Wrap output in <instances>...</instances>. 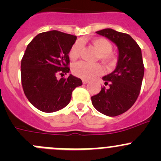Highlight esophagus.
Segmentation results:
<instances>
[{"label": "esophagus", "mask_w": 161, "mask_h": 161, "mask_svg": "<svg viewBox=\"0 0 161 161\" xmlns=\"http://www.w3.org/2000/svg\"><path fill=\"white\" fill-rule=\"evenodd\" d=\"M82 82H83V84H87L89 82V80H87V79H82Z\"/></svg>", "instance_id": "esophagus-1"}]
</instances>
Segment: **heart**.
I'll list each match as a JSON object with an SVG mask.
<instances>
[{"label": "heart", "instance_id": "heart-1", "mask_svg": "<svg viewBox=\"0 0 161 161\" xmlns=\"http://www.w3.org/2000/svg\"><path fill=\"white\" fill-rule=\"evenodd\" d=\"M83 40H78L71 46L69 56L71 61H75L80 57L82 51ZM91 45L98 52L97 58L100 59L105 65L111 67L114 64L116 57L112 52L113 45L109 40L104 38H97L91 41ZM103 71L101 65L98 63H88L79 61L72 66V72L75 75L84 79H92L100 75Z\"/></svg>", "mask_w": 161, "mask_h": 161}]
</instances>
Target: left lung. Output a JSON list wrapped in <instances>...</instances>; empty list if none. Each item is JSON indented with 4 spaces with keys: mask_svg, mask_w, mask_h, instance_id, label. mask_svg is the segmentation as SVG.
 Segmentation results:
<instances>
[{
    "mask_svg": "<svg viewBox=\"0 0 161 161\" xmlns=\"http://www.w3.org/2000/svg\"><path fill=\"white\" fill-rule=\"evenodd\" d=\"M118 46V61L115 70L103 76L105 86L98 94L91 97L94 108L111 117L127 111L137 100L144 75L142 51L138 43L127 33L112 29L97 31Z\"/></svg>",
    "mask_w": 161,
    "mask_h": 161,
    "instance_id": "8db88e82",
    "label": "left lung"
}]
</instances>
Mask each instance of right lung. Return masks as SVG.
Returning <instances> with one entry per match:
<instances>
[{
    "instance_id": "1",
    "label": "right lung",
    "mask_w": 161,
    "mask_h": 161,
    "mask_svg": "<svg viewBox=\"0 0 161 161\" xmlns=\"http://www.w3.org/2000/svg\"><path fill=\"white\" fill-rule=\"evenodd\" d=\"M77 37L58 30L38 34L27 46L21 62L22 89L29 101L40 111L51 113L70 102L72 91L82 86L80 79L67 74L69 50Z\"/></svg>"
}]
</instances>
